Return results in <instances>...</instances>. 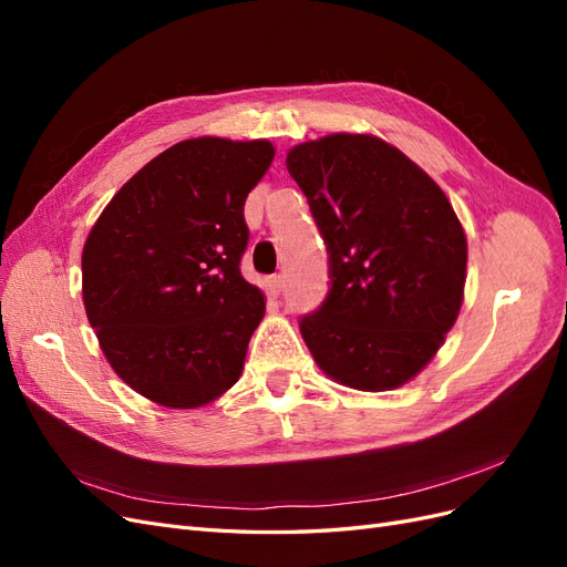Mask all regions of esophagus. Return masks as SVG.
<instances>
[{
  "label": "esophagus",
  "mask_w": 567,
  "mask_h": 567,
  "mask_svg": "<svg viewBox=\"0 0 567 567\" xmlns=\"http://www.w3.org/2000/svg\"><path fill=\"white\" fill-rule=\"evenodd\" d=\"M284 274H274V277H269V290L274 296H279L281 290H284Z\"/></svg>",
  "instance_id": "34e87169"
}]
</instances>
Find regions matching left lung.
I'll return each mask as SVG.
<instances>
[{
  "label": "left lung",
  "instance_id": "1",
  "mask_svg": "<svg viewBox=\"0 0 567 567\" xmlns=\"http://www.w3.org/2000/svg\"><path fill=\"white\" fill-rule=\"evenodd\" d=\"M329 252V293L300 317L317 364L342 385L400 388L456 321L466 234L447 196L394 146L331 134L288 151Z\"/></svg>",
  "mask_w": 567,
  "mask_h": 567
}]
</instances>
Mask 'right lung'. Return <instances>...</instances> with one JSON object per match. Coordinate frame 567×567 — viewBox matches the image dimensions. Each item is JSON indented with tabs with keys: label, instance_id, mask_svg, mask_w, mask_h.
<instances>
[{
	"label": "right lung",
	"instance_id": "add662e5",
	"mask_svg": "<svg viewBox=\"0 0 567 567\" xmlns=\"http://www.w3.org/2000/svg\"><path fill=\"white\" fill-rule=\"evenodd\" d=\"M269 142L186 140L144 165L106 205L82 250L84 310L132 390L194 409L244 369L265 298L241 274L244 205Z\"/></svg>",
	"mask_w": 567,
	"mask_h": 567
}]
</instances>
